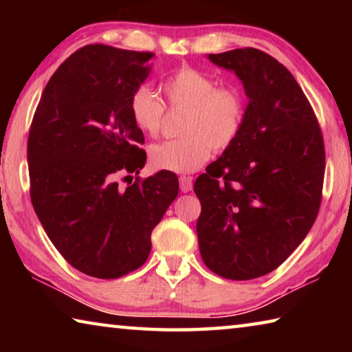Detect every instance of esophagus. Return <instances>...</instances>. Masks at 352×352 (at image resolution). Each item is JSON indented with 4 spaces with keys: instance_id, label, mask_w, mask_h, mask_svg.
I'll list each match as a JSON object with an SVG mask.
<instances>
[{
    "instance_id": "34e87169",
    "label": "esophagus",
    "mask_w": 352,
    "mask_h": 352,
    "mask_svg": "<svg viewBox=\"0 0 352 352\" xmlns=\"http://www.w3.org/2000/svg\"><path fill=\"white\" fill-rule=\"evenodd\" d=\"M180 189L182 192H189L192 189V178L188 175H182L180 177Z\"/></svg>"
}]
</instances>
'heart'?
Masks as SVG:
<instances>
[{"label": "heart", "instance_id": "obj_1", "mask_svg": "<svg viewBox=\"0 0 352 352\" xmlns=\"http://www.w3.org/2000/svg\"><path fill=\"white\" fill-rule=\"evenodd\" d=\"M172 110L186 111L182 138L169 140L151 148V162L160 169L197 170L211 158L212 148L223 152L241 135L245 119V99L236 87H219L214 77L182 67L162 83ZM130 116L148 136L162 133L166 105L147 85H140L130 98Z\"/></svg>", "mask_w": 352, "mask_h": 352}]
</instances>
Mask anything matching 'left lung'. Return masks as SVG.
<instances>
[{
    "mask_svg": "<svg viewBox=\"0 0 352 352\" xmlns=\"http://www.w3.org/2000/svg\"><path fill=\"white\" fill-rule=\"evenodd\" d=\"M248 96L241 135L194 183L200 254L216 275L247 281L278 269L312 228L321 205L324 142L301 87L254 47L210 54Z\"/></svg>",
    "mask_w": 352,
    "mask_h": 352,
    "instance_id": "1",
    "label": "left lung"
}]
</instances>
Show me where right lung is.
<instances>
[{"label": "right lung", "mask_w": 352, "mask_h": 352, "mask_svg": "<svg viewBox=\"0 0 352 352\" xmlns=\"http://www.w3.org/2000/svg\"><path fill=\"white\" fill-rule=\"evenodd\" d=\"M153 57L80 47L46 83L29 129L35 214L58 253L88 276L115 279L144 264L152 231L178 194L170 170L118 183L146 163L129 105Z\"/></svg>", "instance_id": "1"}]
</instances>
